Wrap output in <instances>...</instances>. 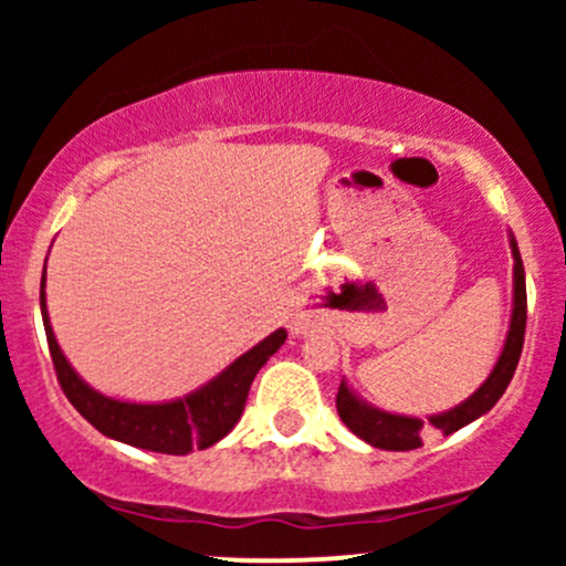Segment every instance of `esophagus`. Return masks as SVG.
<instances>
[{
    "mask_svg": "<svg viewBox=\"0 0 566 566\" xmlns=\"http://www.w3.org/2000/svg\"><path fill=\"white\" fill-rule=\"evenodd\" d=\"M290 329H292V335H303V329H305V327H303V322H297V319H295V322H292V327H290Z\"/></svg>",
    "mask_w": 566,
    "mask_h": 566,
    "instance_id": "1",
    "label": "esophagus"
}]
</instances>
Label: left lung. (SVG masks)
<instances>
[{"mask_svg":"<svg viewBox=\"0 0 566 566\" xmlns=\"http://www.w3.org/2000/svg\"><path fill=\"white\" fill-rule=\"evenodd\" d=\"M509 244H511V258H513V303H511V322L509 333H505L503 350H500L495 367L486 375L482 386L473 391L469 399L460 401L458 407L444 409V412L428 415V423L439 428L444 437L460 431L463 426L473 423L482 415L490 412L497 405L500 396L505 394L509 382L516 373L518 356H522L524 346V327H527V284H524V263L518 255L516 237L509 231ZM337 415L346 423L350 431L359 439H365L367 444L378 447V450H391V452H407L418 450L423 441V420L412 418V415H399V412H386V409L369 405L361 399L354 388L348 386V380L340 382V391H337Z\"/></svg>","mask_w":566,"mask_h":566,"instance_id":"obj_1","label":"left lung"}]
</instances>
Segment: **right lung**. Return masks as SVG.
I'll return each mask as SVG.
<instances>
[{"label": "right lung", "instance_id": "add662e5", "mask_svg": "<svg viewBox=\"0 0 566 566\" xmlns=\"http://www.w3.org/2000/svg\"><path fill=\"white\" fill-rule=\"evenodd\" d=\"M48 269V265H44ZM48 271H42V284H39V305H42L44 335H48L50 356L61 380L63 394L69 396L76 412L95 426L103 437L122 441V444L140 447L148 452L165 454H188L193 450H207L218 444L233 426L239 423L244 412L247 394H250L252 380L271 356L287 340L284 329H276L263 337L258 346L244 350L242 356L231 361L229 367L220 369L212 380L199 386L197 391L178 396L170 401H122L114 396L95 391L87 380L71 367L61 346H57L53 324L48 314Z\"/></svg>", "mask_w": 566, "mask_h": 566}]
</instances>
